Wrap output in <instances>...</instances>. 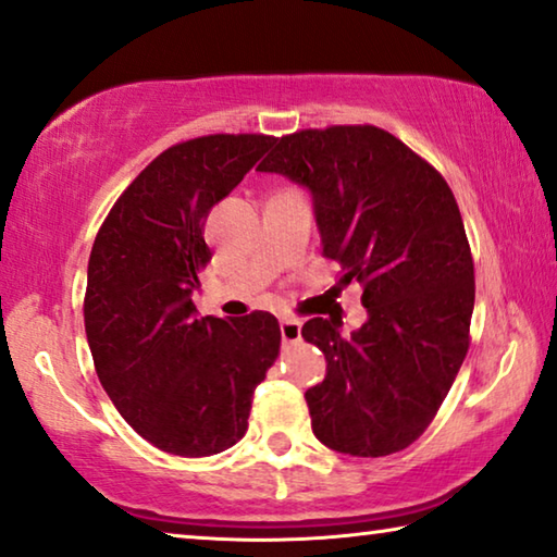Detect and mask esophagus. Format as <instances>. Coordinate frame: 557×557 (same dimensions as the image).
<instances>
[{"label": "esophagus", "instance_id": "esophagus-1", "mask_svg": "<svg viewBox=\"0 0 557 557\" xmlns=\"http://www.w3.org/2000/svg\"><path fill=\"white\" fill-rule=\"evenodd\" d=\"M280 335H282V343H285V345L300 343L302 325L297 320H282L280 322Z\"/></svg>", "mask_w": 557, "mask_h": 557}]
</instances>
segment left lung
I'll use <instances>...</instances> for the list:
<instances>
[{"label":"left lung","mask_w":557,"mask_h":557,"mask_svg":"<svg viewBox=\"0 0 557 557\" xmlns=\"http://www.w3.org/2000/svg\"><path fill=\"white\" fill-rule=\"evenodd\" d=\"M260 172L312 193L322 255L360 285L368 322L339 335L312 318L302 337L327 375L305 393L332 450L383 458L412 445L443 405L470 347L475 264L460 207L433 164L375 124H332L272 139Z\"/></svg>","instance_id":"1"}]
</instances>
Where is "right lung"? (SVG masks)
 <instances>
[{
  "label": "right lung",
  "mask_w": 557,
  "mask_h": 557,
  "mask_svg": "<svg viewBox=\"0 0 557 557\" xmlns=\"http://www.w3.org/2000/svg\"><path fill=\"white\" fill-rule=\"evenodd\" d=\"M272 145L205 135L172 145L132 180L99 227L85 330L114 408L160 450L205 458L247 433L252 393L280 355V322L197 318L193 289L212 260L207 214Z\"/></svg>",
  "instance_id": "right-lung-1"
}]
</instances>
